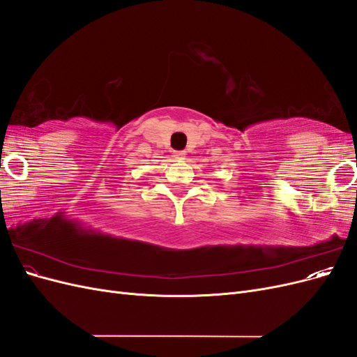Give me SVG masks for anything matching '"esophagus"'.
I'll return each instance as SVG.
<instances>
[{"label": "esophagus", "mask_w": 357, "mask_h": 357, "mask_svg": "<svg viewBox=\"0 0 357 357\" xmlns=\"http://www.w3.org/2000/svg\"><path fill=\"white\" fill-rule=\"evenodd\" d=\"M185 155H186L185 152H176L172 156H174L176 159H185Z\"/></svg>", "instance_id": "obj_1"}]
</instances>
